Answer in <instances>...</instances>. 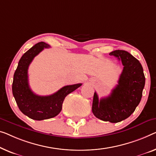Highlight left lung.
Masks as SVG:
<instances>
[{"mask_svg":"<svg viewBox=\"0 0 156 156\" xmlns=\"http://www.w3.org/2000/svg\"><path fill=\"white\" fill-rule=\"evenodd\" d=\"M109 55L117 57L124 67L118 85L108 97L99 100L94 92L92 110L99 119L115 123L126 119L135 111L142 97L145 76L140 62L128 52L115 50Z\"/></svg>","mask_w":156,"mask_h":156,"instance_id":"obj_1","label":"left lung"}]
</instances>
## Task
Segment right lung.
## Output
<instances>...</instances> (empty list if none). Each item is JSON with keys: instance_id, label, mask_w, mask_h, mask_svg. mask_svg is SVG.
<instances>
[{"instance_id": "right-lung-1", "label": "right lung", "mask_w": 156, "mask_h": 156, "mask_svg": "<svg viewBox=\"0 0 156 156\" xmlns=\"http://www.w3.org/2000/svg\"><path fill=\"white\" fill-rule=\"evenodd\" d=\"M48 48L50 45L47 43L40 42L29 49L21 57L14 74L12 89L16 103L24 115L36 120L49 119L57 115L62 111L65 97L82 85L78 83L64 86L48 96H39L31 91L29 85L28 69L34 58L44 48Z\"/></svg>"}]
</instances>
